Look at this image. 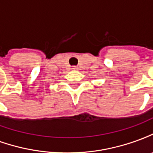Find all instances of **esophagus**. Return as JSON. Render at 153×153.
Listing matches in <instances>:
<instances>
[{"label": "esophagus", "instance_id": "esophagus-1", "mask_svg": "<svg viewBox=\"0 0 153 153\" xmlns=\"http://www.w3.org/2000/svg\"><path fill=\"white\" fill-rule=\"evenodd\" d=\"M72 69H73V70H76L77 68H76V67H75V66H74L73 68H72Z\"/></svg>", "mask_w": 153, "mask_h": 153}]
</instances>
